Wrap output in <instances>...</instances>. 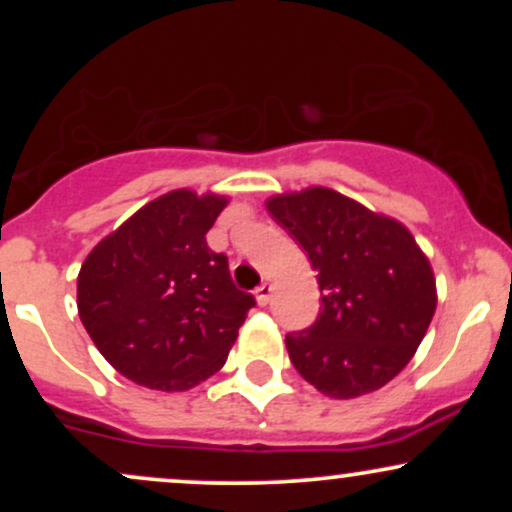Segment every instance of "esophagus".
I'll return each mask as SVG.
<instances>
[{
  "instance_id": "obj_1",
  "label": "esophagus",
  "mask_w": 512,
  "mask_h": 512,
  "mask_svg": "<svg viewBox=\"0 0 512 512\" xmlns=\"http://www.w3.org/2000/svg\"><path fill=\"white\" fill-rule=\"evenodd\" d=\"M272 291H274V284H269V281H264V284H260V289L255 291L257 303L267 305L269 301H272Z\"/></svg>"
}]
</instances>
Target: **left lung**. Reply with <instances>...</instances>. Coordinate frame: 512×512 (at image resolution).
I'll return each mask as SVG.
<instances>
[{
    "mask_svg": "<svg viewBox=\"0 0 512 512\" xmlns=\"http://www.w3.org/2000/svg\"><path fill=\"white\" fill-rule=\"evenodd\" d=\"M317 272L320 315L286 334L298 373L322 395L354 399L380 390L411 361L436 313L428 257L402 223L330 187L267 199Z\"/></svg>",
    "mask_w": 512,
    "mask_h": 512,
    "instance_id": "1",
    "label": "left lung"
}]
</instances>
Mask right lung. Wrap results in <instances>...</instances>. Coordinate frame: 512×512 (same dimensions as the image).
<instances>
[{
	"label": "right lung",
	"mask_w": 512,
	"mask_h": 512,
	"mask_svg": "<svg viewBox=\"0 0 512 512\" xmlns=\"http://www.w3.org/2000/svg\"><path fill=\"white\" fill-rule=\"evenodd\" d=\"M228 197L173 190L132 214L81 264L76 305L105 361L132 383L190 390L221 370L255 305L207 245Z\"/></svg>",
	"instance_id": "add662e5"
}]
</instances>
